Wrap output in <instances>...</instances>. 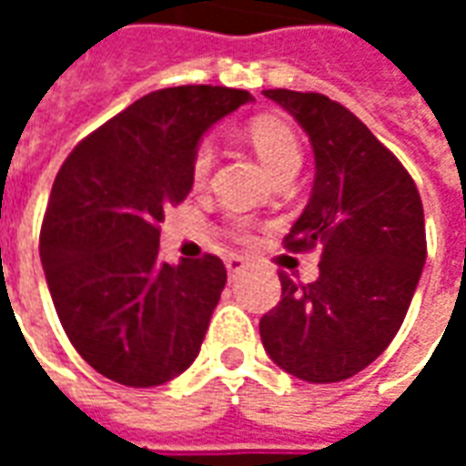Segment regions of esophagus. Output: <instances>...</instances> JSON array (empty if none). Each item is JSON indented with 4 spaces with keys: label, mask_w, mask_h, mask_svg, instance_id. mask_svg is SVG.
I'll list each match as a JSON object with an SVG mask.
<instances>
[{
    "label": "esophagus",
    "mask_w": 466,
    "mask_h": 466,
    "mask_svg": "<svg viewBox=\"0 0 466 466\" xmlns=\"http://www.w3.org/2000/svg\"><path fill=\"white\" fill-rule=\"evenodd\" d=\"M244 267H247V259L239 257V254H229V257H227V272H229V277H237Z\"/></svg>",
    "instance_id": "1"
}]
</instances>
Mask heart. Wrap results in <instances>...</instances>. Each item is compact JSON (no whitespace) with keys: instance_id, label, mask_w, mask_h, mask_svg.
Returning a JSON list of instances; mask_svg holds the SVG:
<instances>
[{"instance_id":"obj_1","label":"heart","mask_w":466,"mask_h":466,"mask_svg":"<svg viewBox=\"0 0 466 466\" xmlns=\"http://www.w3.org/2000/svg\"><path fill=\"white\" fill-rule=\"evenodd\" d=\"M249 142L259 154L269 169H272L274 177H282V174H289L302 167V144L297 139V134L289 124L279 122L274 116H257L249 122ZM214 144L209 139L197 144V149L192 154V179L194 184H204L209 179V172L214 167ZM244 227V224H239Z\"/></svg>"}]
</instances>
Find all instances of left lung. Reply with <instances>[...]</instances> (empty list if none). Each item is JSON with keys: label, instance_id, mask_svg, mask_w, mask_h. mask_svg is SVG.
<instances>
[{"label": "left lung", "instance_id": "8db88e82", "mask_svg": "<svg viewBox=\"0 0 466 466\" xmlns=\"http://www.w3.org/2000/svg\"><path fill=\"white\" fill-rule=\"evenodd\" d=\"M314 149L312 197L284 237L289 252L322 249L312 284L282 279L259 322L274 364L297 380L354 377L390 347L427 259L424 209L401 162L347 106L317 92L267 89Z\"/></svg>", "mask_w": 466, "mask_h": 466}]
</instances>
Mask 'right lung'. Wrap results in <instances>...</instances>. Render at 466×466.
Segmentation results:
<instances>
[{"label":"right lung","instance_id":"add662e5","mask_svg":"<svg viewBox=\"0 0 466 466\" xmlns=\"http://www.w3.org/2000/svg\"><path fill=\"white\" fill-rule=\"evenodd\" d=\"M244 89L169 86L76 144L49 194L39 257L69 342L106 380L157 387L199 354L224 284L219 257L159 262L164 209L192 192L202 134Z\"/></svg>","mask_w":466,"mask_h":466}]
</instances>
